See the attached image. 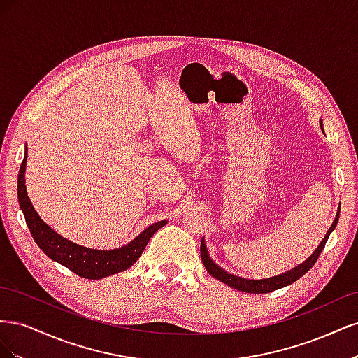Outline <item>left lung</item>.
Returning <instances> with one entry per match:
<instances>
[{
  "label": "left lung",
  "instance_id": "left-lung-1",
  "mask_svg": "<svg viewBox=\"0 0 358 358\" xmlns=\"http://www.w3.org/2000/svg\"><path fill=\"white\" fill-rule=\"evenodd\" d=\"M320 125L322 128V122ZM338 221H339V212H338V215H336V218H334V221H333V224L330 227V230L327 231L326 237H324L322 242L320 243V246L315 249V252H313L306 259L305 263H301L296 268H292V270H289V272L282 273V275H279V276H273V278H268V279H262V280H252V279H243V278H239V276H234L231 273H227L224 268H221L220 266H216L212 262V258L208 254V249H206L204 239L201 241V245H200L201 262H203L206 270H208V272L213 278L221 280V282H224L227 285H230L231 288L243 291V292H254V294H266V292H272L275 289L284 288V287H287V285H289L292 282H296L297 279H300L306 272H309V270L312 268V266L317 263V259H318L320 254L322 252L324 246H326V242L329 239V236L334 230V227H336V224H338Z\"/></svg>",
  "mask_w": 358,
  "mask_h": 358
}]
</instances>
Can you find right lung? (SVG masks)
<instances>
[{
	"instance_id": "right-lung-1",
	"label": "right lung",
	"mask_w": 358,
	"mask_h": 358,
	"mask_svg": "<svg viewBox=\"0 0 358 358\" xmlns=\"http://www.w3.org/2000/svg\"><path fill=\"white\" fill-rule=\"evenodd\" d=\"M25 166L27 154L19 169L17 199L20 209H22L25 215V221L32 239L36 241L41 251L52 258L53 262L66 266L80 278L101 279L124 272L128 267H131L138 257L142 255L154 233L167 224L166 221L155 222L154 225L148 227L145 231H142V234H138L128 245L119 249H112V251H99V249L76 245L67 241L66 237L59 236L57 231H53L48 224L41 221L38 213L34 210V206L31 204L25 188Z\"/></svg>"
}]
</instances>
